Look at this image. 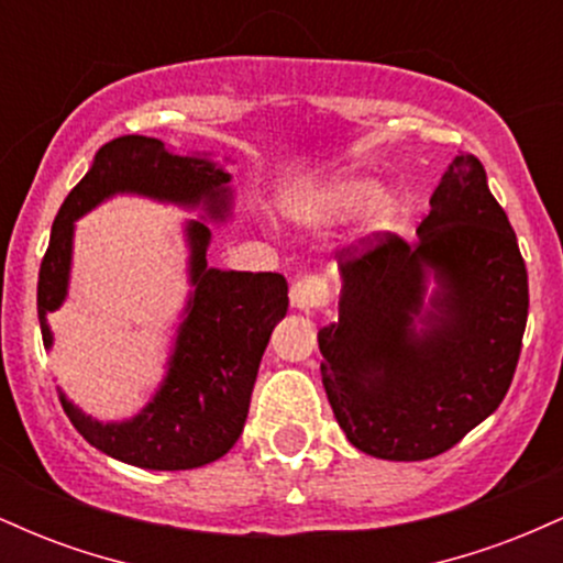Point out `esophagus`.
<instances>
[{
  "label": "esophagus",
  "mask_w": 563,
  "mask_h": 563,
  "mask_svg": "<svg viewBox=\"0 0 563 563\" xmlns=\"http://www.w3.org/2000/svg\"><path fill=\"white\" fill-rule=\"evenodd\" d=\"M331 301V283L322 275H301L290 286V303L301 312H314Z\"/></svg>",
  "instance_id": "1"
}]
</instances>
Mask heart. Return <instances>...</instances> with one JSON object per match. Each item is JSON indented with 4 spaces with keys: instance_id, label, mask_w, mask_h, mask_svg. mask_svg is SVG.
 I'll return each instance as SVG.
<instances>
[{
    "instance_id": "heart-1",
    "label": "heart",
    "mask_w": 563,
    "mask_h": 563,
    "mask_svg": "<svg viewBox=\"0 0 563 563\" xmlns=\"http://www.w3.org/2000/svg\"><path fill=\"white\" fill-rule=\"evenodd\" d=\"M320 206L333 214H346L363 206V217L371 228H386L397 217V198L389 190H380L371 177L346 172L333 177L320 190Z\"/></svg>"
}]
</instances>
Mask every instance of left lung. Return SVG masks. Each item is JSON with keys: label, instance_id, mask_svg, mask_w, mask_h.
<instances>
[{"label": "left lung", "instance_id": "8db88e82", "mask_svg": "<svg viewBox=\"0 0 563 563\" xmlns=\"http://www.w3.org/2000/svg\"><path fill=\"white\" fill-rule=\"evenodd\" d=\"M429 203L416 243L376 232L339 251V320L318 333L335 421L384 461L434 457L493 416L527 328V267L482 161L455 156ZM429 272L440 288L423 316Z\"/></svg>", "mask_w": 563, "mask_h": 563}]
</instances>
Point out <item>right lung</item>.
I'll use <instances>...</instances> for the list:
<instances>
[{"label":"right lung","mask_w":563,"mask_h":563,"mask_svg":"<svg viewBox=\"0 0 563 563\" xmlns=\"http://www.w3.org/2000/svg\"><path fill=\"white\" fill-rule=\"evenodd\" d=\"M230 174L206 158L174 156L156 137L126 134L97 151L92 169L57 211L38 267L36 309L44 346L53 344L47 312L66 299L74 219L115 192H140L172 203H203L214 219L230 209ZM211 232L187 224L190 283L187 318L177 333L169 373L140 416L100 423L66 397L76 431L115 461L151 471H185L219 461L243 434L251 391L273 328L288 312V283L277 273H222L206 264Z\"/></svg>","instance_id":"obj_1"}]
</instances>
